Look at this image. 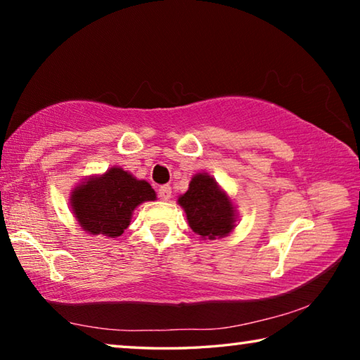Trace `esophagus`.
Here are the masks:
<instances>
[{
	"label": "esophagus",
	"instance_id": "esophagus-1",
	"mask_svg": "<svg viewBox=\"0 0 360 360\" xmlns=\"http://www.w3.org/2000/svg\"><path fill=\"white\" fill-rule=\"evenodd\" d=\"M157 193H158V198L163 200V202H167V200L172 198V187H169V186H160V187H158Z\"/></svg>",
	"mask_w": 360,
	"mask_h": 360
}]
</instances>
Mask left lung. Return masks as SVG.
Listing matches in <instances>:
<instances>
[{
  "mask_svg": "<svg viewBox=\"0 0 360 360\" xmlns=\"http://www.w3.org/2000/svg\"><path fill=\"white\" fill-rule=\"evenodd\" d=\"M178 202L186 211L191 229L202 238H222L235 227L231 202L206 173L193 176L188 191Z\"/></svg>",
  "mask_w": 360,
  "mask_h": 360,
  "instance_id": "left-lung-1",
  "label": "left lung"
}]
</instances>
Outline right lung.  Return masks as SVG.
Masks as SVG:
<instances>
[{"label": "right lung", "instance_id": "add662e5", "mask_svg": "<svg viewBox=\"0 0 360 360\" xmlns=\"http://www.w3.org/2000/svg\"><path fill=\"white\" fill-rule=\"evenodd\" d=\"M149 200H155L149 182L138 181L122 168H111L75 188L71 206L85 231L115 238L130 225L133 210Z\"/></svg>", "mask_w": 360, "mask_h": 360}]
</instances>
